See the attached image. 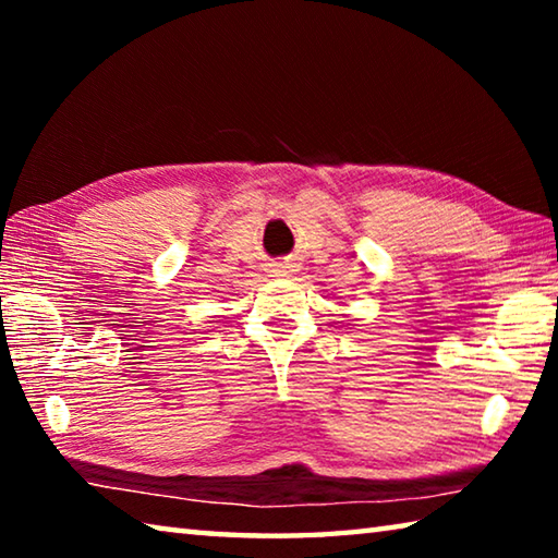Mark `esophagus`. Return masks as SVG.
Listing matches in <instances>:
<instances>
[{
	"label": "esophagus",
	"instance_id": "1",
	"mask_svg": "<svg viewBox=\"0 0 558 558\" xmlns=\"http://www.w3.org/2000/svg\"><path fill=\"white\" fill-rule=\"evenodd\" d=\"M292 270H295V266H292L290 260H280V263H276V266H272L270 272H276V276H290Z\"/></svg>",
	"mask_w": 558,
	"mask_h": 558
}]
</instances>
